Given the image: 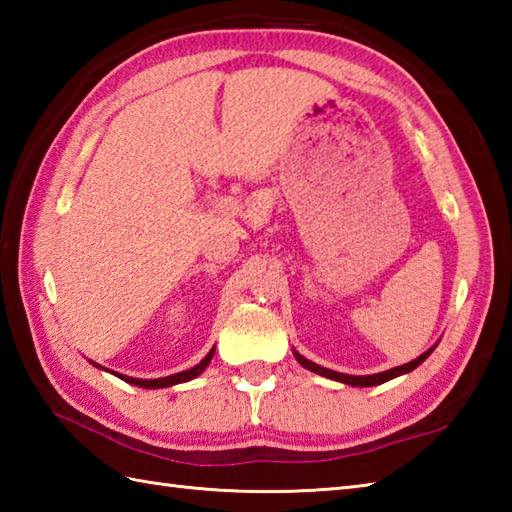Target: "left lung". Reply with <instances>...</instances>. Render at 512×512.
<instances>
[{"instance_id": "8db88e82", "label": "left lung", "mask_w": 512, "mask_h": 512, "mask_svg": "<svg viewBox=\"0 0 512 512\" xmlns=\"http://www.w3.org/2000/svg\"><path fill=\"white\" fill-rule=\"evenodd\" d=\"M433 350H436V345L429 347V350L424 352V354H420L418 358H413L411 363H405V365H400V367H391V369H387V372H380V374H369V376H352V374L332 372V369H328V367H321V365H317V363L308 361V358H303V356H301L297 350H292V352H295V358H297V361H299L303 367H306V369H310V372H314V374L325 376V378H332V380H339V383L352 385V387H374V385H383V383H387V380L396 378V376L409 374L411 369H416L420 363L427 361V356H429Z\"/></svg>"}]
</instances>
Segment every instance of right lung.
<instances>
[{
  "label": "right lung",
  "mask_w": 512,
  "mask_h": 512,
  "mask_svg": "<svg viewBox=\"0 0 512 512\" xmlns=\"http://www.w3.org/2000/svg\"><path fill=\"white\" fill-rule=\"evenodd\" d=\"M213 354H215V347L213 350L206 354L202 361L195 365V367H191V369H187V372H180V374H171V376H165V378H154V380H143V378H132V376H123V374H116L118 378L121 380H125V383H129V385H136V387H145V389H160V387H171V385H178V383H187V380H191V378H195V376H200L204 369H206V365L211 363V358H213ZM96 365V363H94ZM96 367H101V365H96Z\"/></svg>",
  "instance_id": "1"
}]
</instances>
